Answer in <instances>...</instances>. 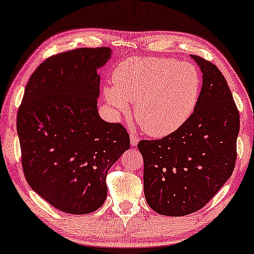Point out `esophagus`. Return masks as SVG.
Returning <instances> with one entry per match:
<instances>
[{"label":"esophagus","mask_w":254,"mask_h":254,"mask_svg":"<svg viewBox=\"0 0 254 254\" xmlns=\"http://www.w3.org/2000/svg\"><path fill=\"white\" fill-rule=\"evenodd\" d=\"M139 140H140V139H139L138 134H136L134 131H131V132H130V141H131L132 146H135V144H138Z\"/></svg>","instance_id":"34e87169"}]
</instances>
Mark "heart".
Listing matches in <instances>:
<instances>
[{"mask_svg": "<svg viewBox=\"0 0 254 254\" xmlns=\"http://www.w3.org/2000/svg\"><path fill=\"white\" fill-rule=\"evenodd\" d=\"M114 87L104 97L120 113L135 103V120L148 134L165 136L190 119L200 98L202 79L191 63L170 58H134L119 63Z\"/></svg>", "mask_w": 254, "mask_h": 254, "instance_id": "heart-1", "label": "heart"}]
</instances>
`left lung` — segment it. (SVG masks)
<instances>
[{"label": "left lung", "instance_id": "8db88e82", "mask_svg": "<svg viewBox=\"0 0 254 254\" xmlns=\"http://www.w3.org/2000/svg\"><path fill=\"white\" fill-rule=\"evenodd\" d=\"M203 73L194 112L173 133L141 140L143 190L160 215L180 217L203 208L231 178L236 163L240 113L218 67L192 55Z\"/></svg>", "mask_w": 254, "mask_h": 254}]
</instances>
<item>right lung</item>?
<instances>
[{"mask_svg": "<svg viewBox=\"0 0 254 254\" xmlns=\"http://www.w3.org/2000/svg\"><path fill=\"white\" fill-rule=\"evenodd\" d=\"M111 54L108 47H97L50 56L31 74L18 110L27 182L67 214L103 206L108 170L130 148L127 128L105 122L97 112V69Z\"/></svg>", "mask_w": 254, "mask_h": 254, "instance_id": "right-lung-1", "label": "right lung"}]
</instances>
